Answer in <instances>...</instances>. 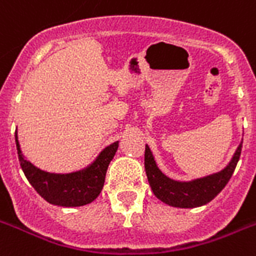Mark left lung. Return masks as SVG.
I'll return each instance as SVG.
<instances>
[{
	"label": "left lung",
	"mask_w": 256,
	"mask_h": 256,
	"mask_svg": "<svg viewBox=\"0 0 256 256\" xmlns=\"http://www.w3.org/2000/svg\"><path fill=\"white\" fill-rule=\"evenodd\" d=\"M240 151H242V142L236 150L229 164L220 172L200 178H194L190 182H178V180H174V178H168L167 175H164L160 171V168L158 167L151 150L146 144L144 168H146L150 186L152 189L154 194L170 206H202L205 204L210 202L218 193L225 188V186L232 178V172L236 170V163L240 160Z\"/></svg>",
	"instance_id": "8db88e82"
}]
</instances>
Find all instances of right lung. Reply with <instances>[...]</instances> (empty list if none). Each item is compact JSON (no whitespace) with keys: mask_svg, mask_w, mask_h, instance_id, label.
Listing matches in <instances>:
<instances>
[{"mask_svg":"<svg viewBox=\"0 0 256 256\" xmlns=\"http://www.w3.org/2000/svg\"><path fill=\"white\" fill-rule=\"evenodd\" d=\"M16 143L20 167L28 182L47 202L66 208L82 206L98 197L105 182L108 167L118 150V142H114L105 147L88 167L80 171L51 174L39 170L24 156L16 132Z\"/></svg>","mask_w":256,"mask_h":256,"instance_id":"right-lung-1","label":"right lung"}]
</instances>
